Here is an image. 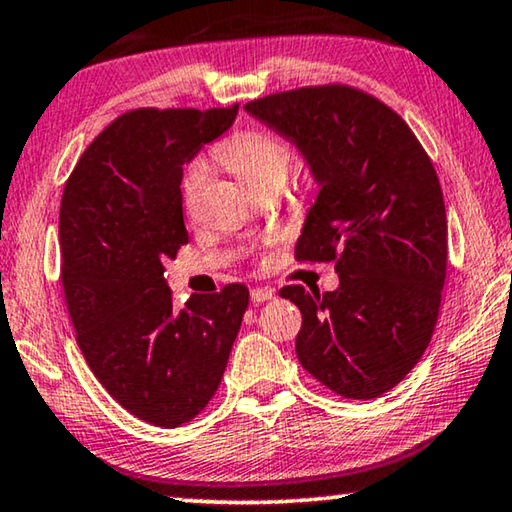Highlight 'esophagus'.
<instances>
[{
	"label": "esophagus",
	"instance_id": "obj_1",
	"mask_svg": "<svg viewBox=\"0 0 512 512\" xmlns=\"http://www.w3.org/2000/svg\"><path fill=\"white\" fill-rule=\"evenodd\" d=\"M275 298V291L273 289H253L250 291V300L259 305V302H266V300H273Z\"/></svg>",
	"mask_w": 512,
	"mask_h": 512
}]
</instances>
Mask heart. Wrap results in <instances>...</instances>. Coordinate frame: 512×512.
<instances>
[{
  "mask_svg": "<svg viewBox=\"0 0 512 512\" xmlns=\"http://www.w3.org/2000/svg\"><path fill=\"white\" fill-rule=\"evenodd\" d=\"M214 158L255 194L277 192L289 173L291 153L280 137L262 128H239L214 146ZM205 160H192L180 178L185 210H192L207 183Z\"/></svg>",
  "mask_w": 512,
  "mask_h": 512,
  "instance_id": "b5f03b06",
  "label": "heart"
}]
</instances>
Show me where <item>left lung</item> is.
Segmentation results:
<instances>
[{"label":"left lung","instance_id":"left-lung-1","mask_svg":"<svg viewBox=\"0 0 512 512\" xmlns=\"http://www.w3.org/2000/svg\"><path fill=\"white\" fill-rule=\"evenodd\" d=\"M296 142L320 185L298 262H334L339 289H280L298 305L296 354L345 400H372L429 348L447 273V214L433 162L409 124L345 83L305 85L246 103Z\"/></svg>","mask_w":512,"mask_h":512}]
</instances>
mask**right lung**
Wrapping results in <instances>:
<instances>
[{
  "label": "right lung",
  "mask_w": 512,
  "mask_h": 512,
  "mask_svg": "<svg viewBox=\"0 0 512 512\" xmlns=\"http://www.w3.org/2000/svg\"><path fill=\"white\" fill-rule=\"evenodd\" d=\"M228 108H137L94 137L60 201V257L76 343L128 413L180 427L221 384L248 307L244 284L173 307L164 264L189 241L183 164L228 131Z\"/></svg>",
  "instance_id": "add662e5"
}]
</instances>
